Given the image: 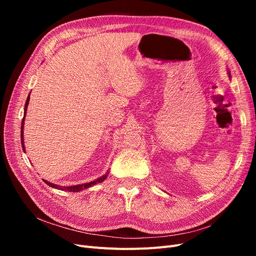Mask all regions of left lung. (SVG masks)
Wrapping results in <instances>:
<instances>
[{
	"mask_svg": "<svg viewBox=\"0 0 256 256\" xmlns=\"http://www.w3.org/2000/svg\"><path fill=\"white\" fill-rule=\"evenodd\" d=\"M228 74H230V72H228Z\"/></svg>",
	"mask_w": 256,
	"mask_h": 256,
	"instance_id": "obj_1",
	"label": "left lung"
}]
</instances>
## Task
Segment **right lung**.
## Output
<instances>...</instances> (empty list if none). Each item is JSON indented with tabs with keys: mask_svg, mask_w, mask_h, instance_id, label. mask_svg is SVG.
Instances as JSON below:
<instances>
[{
	"mask_svg": "<svg viewBox=\"0 0 256 256\" xmlns=\"http://www.w3.org/2000/svg\"><path fill=\"white\" fill-rule=\"evenodd\" d=\"M28 102H30V95L28 96V99H26V106H24V115H23V118H22V125H21V144H22V148H24V142H23V125H24V118H26V109H28ZM108 174H109V172H106L104 175H102V177H99L98 180H94V182H86V184H76V186H69V187H62V186H58V184H51L47 180H44V182L49 184L50 187L52 188H56V189H60V190H63V191H69V192H79V191H82L84 189H88L90 187H92V184H95L97 182H102Z\"/></svg>",
	"mask_w": 256,
	"mask_h": 256,
	"instance_id": "right-lung-1",
	"label": "right lung"
}]
</instances>
